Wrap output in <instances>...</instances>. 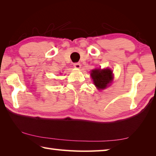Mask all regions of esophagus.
Wrapping results in <instances>:
<instances>
[{
    "instance_id": "esophagus-1",
    "label": "esophagus",
    "mask_w": 156,
    "mask_h": 156,
    "mask_svg": "<svg viewBox=\"0 0 156 156\" xmlns=\"http://www.w3.org/2000/svg\"><path fill=\"white\" fill-rule=\"evenodd\" d=\"M73 67H74L75 68L79 69L80 67V64L79 62H75V63H73Z\"/></svg>"
}]
</instances>
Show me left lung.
Segmentation results:
<instances>
[{
  "mask_svg": "<svg viewBox=\"0 0 156 156\" xmlns=\"http://www.w3.org/2000/svg\"><path fill=\"white\" fill-rule=\"evenodd\" d=\"M112 70L106 69H94L91 73L94 83L98 89H104L113 80Z\"/></svg>",
  "mask_w": 156,
  "mask_h": 156,
  "instance_id": "1",
  "label": "left lung"
}]
</instances>
